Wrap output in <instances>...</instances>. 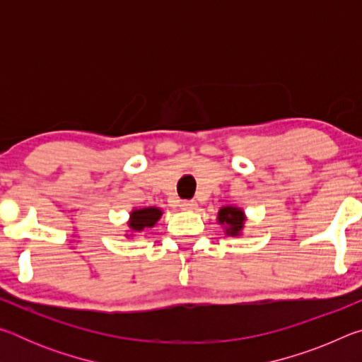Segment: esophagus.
Segmentation results:
<instances>
[{
    "mask_svg": "<svg viewBox=\"0 0 362 362\" xmlns=\"http://www.w3.org/2000/svg\"><path fill=\"white\" fill-rule=\"evenodd\" d=\"M196 207H198V203H196V201H183L180 204V209L183 211H194Z\"/></svg>",
    "mask_w": 362,
    "mask_h": 362,
    "instance_id": "1",
    "label": "esophagus"
}]
</instances>
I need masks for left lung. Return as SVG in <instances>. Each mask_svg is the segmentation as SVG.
I'll use <instances>...</instances> for the list:
<instances>
[{
    "label": "left lung",
    "instance_id": "8db88e82",
    "mask_svg": "<svg viewBox=\"0 0 362 362\" xmlns=\"http://www.w3.org/2000/svg\"><path fill=\"white\" fill-rule=\"evenodd\" d=\"M246 214L238 206H223L217 214V223L222 226L226 236H243L246 226Z\"/></svg>",
    "mask_w": 362,
    "mask_h": 362
}]
</instances>
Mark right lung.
Segmentation results:
<instances>
[{"label":"right lung","instance_id":"add662e5","mask_svg":"<svg viewBox=\"0 0 362 362\" xmlns=\"http://www.w3.org/2000/svg\"><path fill=\"white\" fill-rule=\"evenodd\" d=\"M163 216V209H159L156 206L148 207H140V209H132L129 214V220H127V230L126 238L127 240H134L137 236V233H142L146 228H153L156 222Z\"/></svg>","mask_w":362,"mask_h":362}]
</instances>
